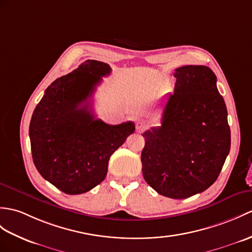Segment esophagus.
I'll return each mask as SVG.
<instances>
[{
    "label": "esophagus",
    "mask_w": 252,
    "mask_h": 252,
    "mask_svg": "<svg viewBox=\"0 0 252 252\" xmlns=\"http://www.w3.org/2000/svg\"><path fill=\"white\" fill-rule=\"evenodd\" d=\"M147 126H147V124H146L145 121H143V120H137L136 121V128H137L138 131H143Z\"/></svg>",
    "instance_id": "34e87169"
}]
</instances>
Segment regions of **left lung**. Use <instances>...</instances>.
<instances>
[{
	"instance_id": "obj_1",
	"label": "left lung",
	"mask_w": 252,
	"mask_h": 252,
	"mask_svg": "<svg viewBox=\"0 0 252 252\" xmlns=\"http://www.w3.org/2000/svg\"><path fill=\"white\" fill-rule=\"evenodd\" d=\"M160 126L146 131L143 176L159 194L187 198L208 189L223 166L231 131L215 73L204 65H185L174 73Z\"/></svg>"
}]
</instances>
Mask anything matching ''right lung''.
Masks as SVG:
<instances>
[{
    "mask_svg": "<svg viewBox=\"0 0 252 252\" xmlns=\"http://www.w3.org/2000/svg\"><path fill=\"white\" fill-rule=\"evenodd\" d=\"M110 72L106 63L85 61L47 88L32 115L34 165L66 194H81L101 184L110 156L135 131L132 121L112 126L93 115L90 97Z\"/></svg>",
    "mask_w": 252,
    "mask_h": 252,
    "instance_id": "right-lung-1",
    "label": "right lung"
}]
</instances>
